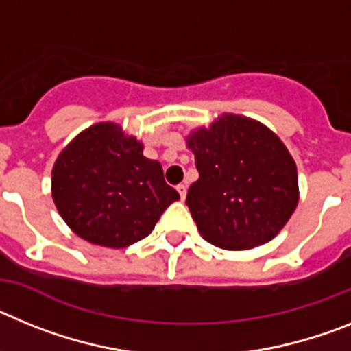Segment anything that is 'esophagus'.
<instances>
[{
    "mask_svg": "<svg viewBox=\"0 0 351 351\" xmlns=\"http://www.w3.org/2000/svg\"><path fill=\"white\" fill-rule=\"evenodd\" d=\"M176 191H178L180 197H182V199H185V196H187V187H185L184 184H180L178 187H176Z\"/></svg>",
    "mask_w": 351,
    "mask_h": 351,
    "instance_id": "obj_1",
    "label": "esophagus"
}]
</instances>
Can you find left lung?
Instances as JSON below:
<instances>
[{"label":"left lung","instance_id":"obj_1","mask_svg":"<svg viewBox=\"0 0 351 351\" xmlns=\"http://www.w3.org/2000/svg\"><path fill=\"white\" fill-rule=\"evenodd\" d=\"M199 178L187 203L201 237L221 249L267 243L298 203V175L282 141L258 121L224 114L187 139Z\"/></svg>","mask_w":351,"mask_h":351}]
</instances>
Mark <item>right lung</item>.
Wrapping results in <instances>:
<instances>
[{"label": "right lung", "mask_w": 351, "mask_h": 351, "mask_svg": "<svg viewBox=\"0 0 351 351\" xmlns=\"http://www.w3.org/2000/svg\"><path fill=\"white\" fill-rule=\"evenodd\" d=\"M53 199L75 234L120 249L152 233L164 210L180 199L162 166L143 155L114 123H97L60 154L53 167Z\"/></svg>", "instance_id": "add662e5"}]
</instances>
